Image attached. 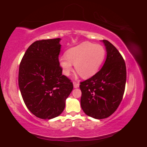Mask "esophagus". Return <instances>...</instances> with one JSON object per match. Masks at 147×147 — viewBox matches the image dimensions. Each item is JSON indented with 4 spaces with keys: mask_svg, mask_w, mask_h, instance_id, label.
<instances>
[{
    "mask_svg": "<svg viewBox=\"0 0 147 147\" xmlns=\"http://www.w3.org/2000/svg\"><path fill=\"white\" fill-rule=\"evenodd\" d=\"M73 86H74V88H78L79 86V83H77V82H73Z\"/></svg>",
    "mask_w": 147,
    "mask_h": 147,
    "instance_id": "34e87169",
    "label": "esophagus"
}]
</instances>
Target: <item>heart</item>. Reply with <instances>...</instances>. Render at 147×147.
<instances>
[{"label": "heart", "instance_id": "heart-1", "mask_svg": "<svg viewBox=\"0 0 147 147\" xmlns=\"http://www.w3.org/2000/svg\"><path fill=\"white\" fill-rule=\"evenodd\" d=\"M106 50L101 45L84 42L69 49L66 56L59 58V64L63 72L69 75L75 65L76 72L83 78H90L98 72L105 59Z\"/></svg>", "mask_w": 147, "mask_h": 147}]
</instances>
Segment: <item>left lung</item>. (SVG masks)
<instances>
[{"instance_id":"left-lung-1","label":"left lung","mask_w":147,"mask_h":147,"mask_svg":"<svg viewBox=\"0 0 147 147\" xmlns=\"http://www.w3.org/2000/svg\"><path fill=\"white\" fill-rule=\"evenodd\" d=\"M103 42L107 52L105 63L95 75L79 85L82 110L95 119L109 117L117 110L122 100L126 80L122 56L109 41Z\"/></svg>"}]
</instances>
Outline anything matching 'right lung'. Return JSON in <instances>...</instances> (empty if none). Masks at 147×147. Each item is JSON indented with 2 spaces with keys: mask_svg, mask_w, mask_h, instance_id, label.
<instances>
[{
  "mask_svg": "<svg viewBox=\"0 0 147 147\" xmlns=\"http://www.w3.org/2000/svg\"><path fill=\"white\" fill-rule=\"evenodd\" d=\"M60 40L34 42L19 65L18 86L22 97L30 112L41 119L59 115L73 89L71 80L62 75L59 61Z\"/></svg>",
  "mask_w": 147,
  "mask_h": 147,
  "instance_id": "right-lung-1",
  "label": "right lung"
}]
</instances>
